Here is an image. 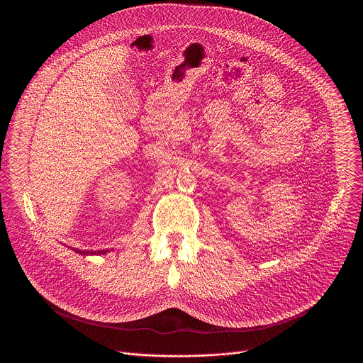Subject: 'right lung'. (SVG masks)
<instances>
[{
    "instance_id": "right-lung-1",
    "label": "right lung",
    "mask_w": 363,
    "mask_h": 363,
    "mask_svg": "<svg viewBox=\"0 0 363 363\" xmlns=\"http://www.w3.org/2000/svg\"><path fill=\"white\" fill-rule=\"evenodd\" d=\"M76 252H79V254H84V255H87V254H96L94 251H91V252H90V251H83V250H77V248H76ZM97 252H99V254H100V252H101V254H105L106 251L103 250V251H97Z\"/></svg>"
}]
</instances>
